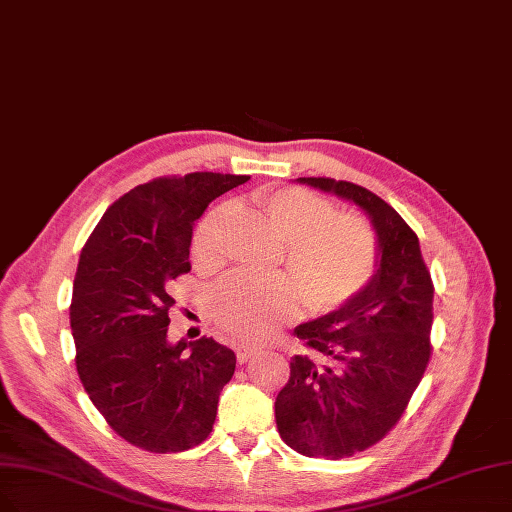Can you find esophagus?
<instances>
[{"label": "esophagus", "instance_id": "34e87169", "mask_svg": "<svg viewBox=\"0 0 512 512\" xmlns=\"http://www.w3.org/2000/svg\"><path fill=\"white\" fill-rule=\"evenodd\" d=\"M235 355H237V361H239V363H245V361H250V359L256 355V351L250 349V346H237Z\"/></svg>", "mask_w": 512, "mask_h": 512}]
</instances>
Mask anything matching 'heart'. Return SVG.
<instances>
[{"instance_id":"b5f03b06","label":"heart","mask_w":512,"mask_h":512,"mask_svg":"<svg viewBox=\"0 0 512 512\" xmlns=\"http://www.w3.org/2000/svg\"><path fill=\"white\" fill-rule=\"evenodd\" d=\"M256 206L285 241L290 277L252 279L231 275L214 290L218 325L237 342H262L279 325L300 315L302 298L313 315H330L357 298L378 269V241L370 222L336 212L332 199L309 189L262 191ZM231 206L222 203L201 218L191 241L199 269H214L222 258V233Z\"/></svg>"}]
</instances>
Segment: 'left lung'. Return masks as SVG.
<instances>
[{
    "label": "left lung",
    "mask_w": 512,
    "mask_h": 512,
    "mask_svg": "<svg viewBox=\"0 0 512 512\" xmlns=\"http://www.w3.org/2000/svg\"><path fill=\"white\" fill-rule=\"evenodd\" d=\"M372 218L380 267L342 309L298 325L306 346L275 401L281 439L309 458L340 460L376 445L401 420L431 361L435 285L418 235L384 199L355 182L300 178Z\"/></svg>",
    "instance_id": "8db88e82"
}]
</instances>
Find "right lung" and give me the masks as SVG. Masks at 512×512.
Masks as SVG:
<instances>
[{
    "instance_id": "right-lung-1",
    "label": "right lung",
    "mask_w": 512,
    "mask_h": 512,
    "mask_svg": "<svg viewBox=\"0 0 512 512\" xmlns=\"http://www.w3.org/2000/svg\"><path fill=\"white\" fill-rule=\"evenodd\" d=\"M250 176H159L121 195L81 250L71 298L75 365L113 431L155 454L206 441L235 353L212 338L168 342L172 283L191 271L193 224Z\"/></svg>"
}]
</instances>
